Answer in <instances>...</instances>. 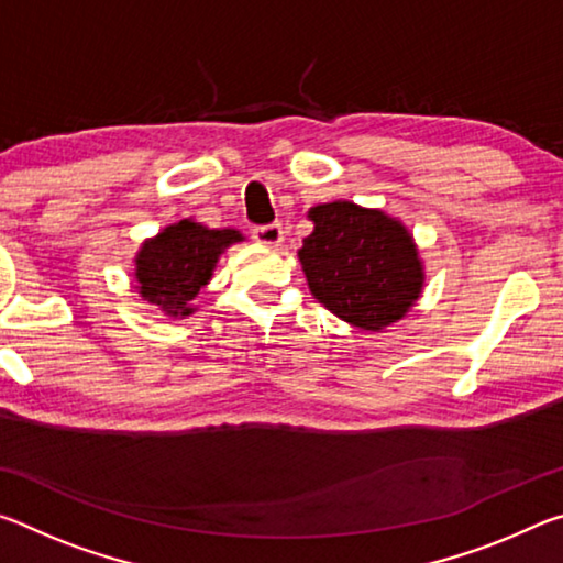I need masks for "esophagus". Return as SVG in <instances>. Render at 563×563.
<instances>
[{"instance_id": "34e87169", "label": "esophagus", "mask_w": 563, "mask_h": 563, "mask_svg": "<svg viewBox=\"0 0 563 563\" xmlns=\"http://www.w3.org/2000/svg\"><path fill=\"white\" fill-rule=\"evenodd\" d=\"M253 238L258 241L261 245H280L283 243V225L280 223H265V225H255L253 228Z\"/></svg>"}]
</instances>
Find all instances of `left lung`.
<instances>
[{
  "label": "left lung",
  "mask_w": 563,
  "mask_h": 563,
  "mask_svg": "<svg viewBox=\"0 0 563 563\" xmlns=\"http://www.w3.org/2000/svg\"><path fill=\"white\" fill-rule=\"evenodd\" d=\"M308 218L316 228L298 258L310 292L360 330L402 320L424 285L412 233L397 218L350 201L316 206Z\"/></svg>",
  "instance_id": "obj_1"
}]
</instances>
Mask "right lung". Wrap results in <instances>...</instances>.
<instances>
[{"mask_svg": "<svg viewBox=\"0 0 563 563\" xmlns=\"http://www.w3.org/2000/svg\"><path fill=\"white\" fill-rule=\"evenodd\" d=\"M243 241L233 228L211 231L184 218L151 238L136 255V290L170 318L194 312L190 300L211 280L213 268L228 245Z\"/></svg>", "mask_w": 563, "mask_h": 563, "instance_id": "add662e5", "label": "right lung"}]
</instances>
